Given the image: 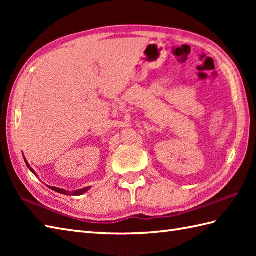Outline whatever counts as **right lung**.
I'll list each match as a JSON object with an SVG mask.
<instances>
[{"instance_id": "add662e5", "label": "right lung", "mask_w": 256, "mask_h": 256, "mask_svg": "<svg viewBox=\"0 0 256 256\" xmlns=\"http://www.w3.org/2000/svg\"><path fill=\"white\" fill-rule=\"evenodd\" d=\"M25 162H26V165H27V167L30 168V170L32 172V174H35V172L32 170V168L28 165V162H27L26 160H25ZM36 175V174H35ZM52 190H54V192H59V194H69V196H80V194H84L86 190H89L90 189V187H86V188H82V189H79V190H76V192H67V190H64V189H60V188H57V187H50Z\"/></svg>"}]
</instances>
